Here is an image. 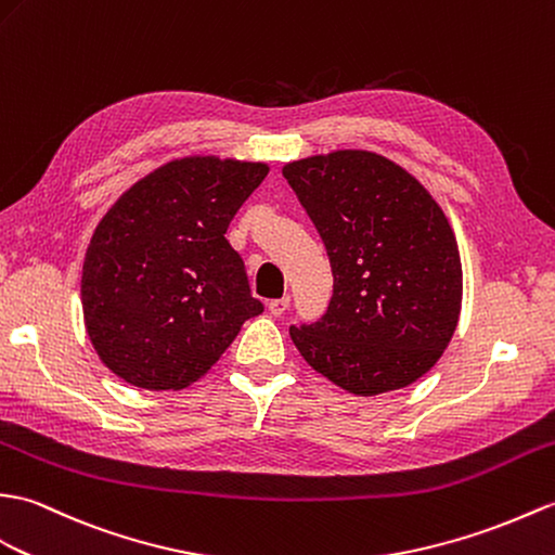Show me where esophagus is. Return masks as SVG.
Instances as JSON below:
<instances>
[{
    "instance_id": "1",
    "label": "esophagus",
    "mask_w": 555,
    "mask_h": 555,
    "mask_svg": "<svg viewBox=\"0 0 555 555\" xmlns=\"http://www.w3.org/2000/svg\"><path fill=\"white\" fill-rule=\"evenodd\" d=\"M288 305H291V298L286 295V298H279V300H272L269 302L267 307H269V312H272L274 317H281V314H286V309H288Z\"/></svg>"
}]
</instances>
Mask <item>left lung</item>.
I'll use <instances>...</instances> for the list:
<instances>
[{
  "instance_id": "8db88e82",
  "label": "left lung",
  "mask_w": 555,
  "mask_h": 555,
  "mask_svg": "<svg viewBox=\"0 0 555 555\" xmlns=\"http://www.w3.org/2000/svg\"><path fill=\"white\" fill-rule=\"evenodd\" d=\"M281 172L333 269L326 314L291 326L295 347L352 395L406 388L437 364L459 324L463 272L447 215L414 175L371 151L309 156Z\"/></svg>"
}]
</instances>
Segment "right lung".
<instances>
[{
  "instance_id": "add662e5",
  "label": "right lung",
  "mask_w": 555,
  "mask_h": 555,
  "mask_svg": "<svg viewBox=\"0 0 555 555\" xmlns=\"http://www.w3.org/2000/svg\"><path fill=\"white\" fill-rule=\"evenodd\" d=\"M267 172L264 163L177 158L101 217L80 295L87 336L115 376L144 390L189 388L262 314L224 234Z\"/></svg>"
}]
</instances>
